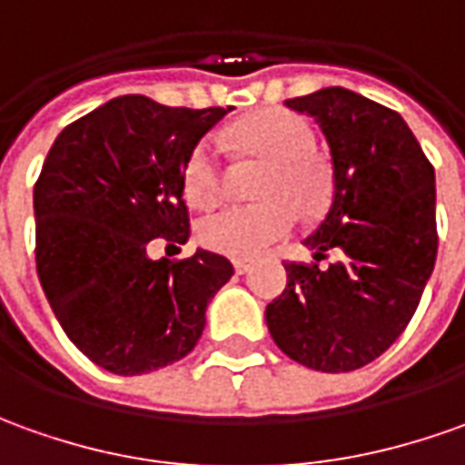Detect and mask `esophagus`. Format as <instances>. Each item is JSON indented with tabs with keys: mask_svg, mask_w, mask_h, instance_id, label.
Listing matches in <instances>:
<instances>
[{
	"mask_svg": "<svg viewBox=\"0 0 465 465\" xmlns=\"http://www.w3.org/2000/svg\"><path fill=\"white\" fill-rule=\"evenodd\" d=\"M233 270L239 274L252 272V270H254V259H236V262H233Z\"/></svg>",
	"mask_w": 465,
	"mask_h": 465,
	"instance_id": "1",
	"label": "esophagus"
}]
</instances>
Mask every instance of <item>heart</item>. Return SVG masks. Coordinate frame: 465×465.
<instances>
[{
    "label": "heart",
    "mask_w": 465,
    "mask_h": 465,
    "mask_svg": "<svg viewBox=\"0 0 465 465\" xmlns=\"http://www.w3.org/2000/svg\"><path fill=\"white\" fill-rule=\"evenodd\" d=\"M246 154L267 163L259 183L262 203L226 206L201 223V242L226 257H259L292 232L298 213L318 216L331 201V175L315 157L318 137L308 119L285 109H264L236 126ZM183 191L193 206H211L223 191L216 137H203L183 165Z\"/></svg>",
    "instance_id": "heart-1"
}]
</instances>
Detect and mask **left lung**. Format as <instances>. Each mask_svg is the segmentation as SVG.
Masks as SVG:
<instances>
[{
	"label": "left lung",
	"instance_id": "1",
	"mask_svg": "<svg viewBox=\"0 0 465 465\" xmlns=\"http://www.w3.org/2000/svg\"><path fill=\"white\" fill-rule=\"evenodd\" d=\"M312 116L333 160V201L305 239L318 264L287 262L264 318L292 361L341 374L390 349L418 311L438 254L435 170L405 119L349 88L285 101Z\"/></svg>",
	"mask_w": 465,
	"mask_h": 465
}]
</instances>
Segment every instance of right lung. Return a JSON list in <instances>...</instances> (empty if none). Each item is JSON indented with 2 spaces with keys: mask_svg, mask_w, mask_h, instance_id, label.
Masks as SVG:
<instances>
[{
  "mask_svg": "<svg viewBox=\"0 0 465 465\" xmlns=\"http://www.w3.org/2000/svg\"><path fill=\"white\" fill-rule=\"evenodd\" d=\"M232 109L106 101L53 142L35 183V264L65 336L101 369L134 377L198 343L232 262L198 249L150 259L154 239L185 244L183 165Z\"/></svg>",
  "mask_w": 465,
  "mask_h": 465,
  "instance_id": "right-lung-1",
  "label": "right lung"
}]
</instances>
